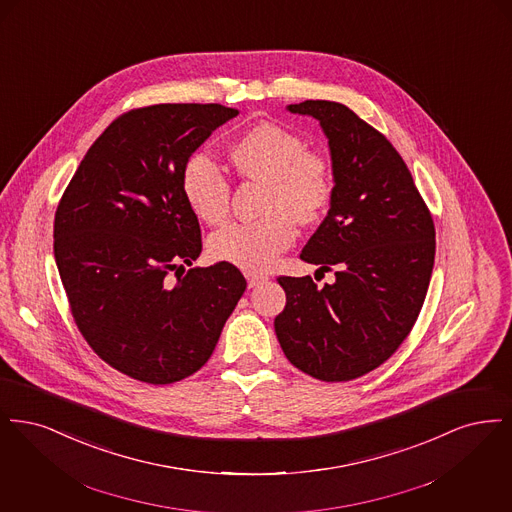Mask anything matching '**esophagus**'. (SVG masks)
<instances>
[{
    "mask_svg": "<svg viewBox=\"0 0 512 512\" xmlns=\"http://www.w3.org/2000/svg\"><path fill=\"white\" fill-rule=\"evenodd\" d=\"M245 278H247V286H249V288H257L259 284L267 282V276H263V274H255V272H247V274H245Z\"/></svg>",
    "mask_w": 512,
    "mask_h": 512,
    "instance_id": "1",
    "label": "esophagus"
}]
</instances>
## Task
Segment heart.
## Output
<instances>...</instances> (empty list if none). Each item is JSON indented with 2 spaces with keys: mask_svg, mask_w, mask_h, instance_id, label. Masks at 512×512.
<instances>
[{
  "mask_svg": "<svg viewBox=\"0 0 512 512\" xmlns=\"http://www.w3.org/2000/svg\"><path fill=\"white\" fill-rule=\"evenodd\" d=\"M240 174L267 180L263 219L230 222L209 238L213 259L265 272L297 238V219L311 222L328 207L334 176L328 161L309 151L303 138L276 122H259L230 147ZM182 194L197 219L219 224L230 209V178L205 151L192 153L182 167Z\"/></svg>",
  "mask_w": 512,
  "mask_h": 512,
  "instance_id": "1",
  "label": "heart"
}]
</instances>
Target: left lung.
I'll use <instances>...</instances> for the list:
<instances>
[{
	"instance_id": "1",
	"label": "left lung",
	"mask_w": 512,
	"mask_h": 512,
	"mask_svg": "<svg viewBox=\"0 0 512 512\" xmlns=\"http://www.w3.org/2000/svg\"><path fill=\"white\" fill-rule=\"evenodd\" d=\"M288 111L315 117L328 138L334 192L301 259L336 267V282L318 290L311 276H280L286 307L274 330L293 366L322 382H347L386 363L413 330L436 228L382 132L336 101L307 99Z\"/></svg>"
}]
</instances>
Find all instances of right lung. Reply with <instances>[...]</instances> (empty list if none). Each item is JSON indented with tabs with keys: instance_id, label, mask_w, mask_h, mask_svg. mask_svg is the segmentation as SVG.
<instances>
[{
	"instance_id": "right-lung-1",
	"label": "right lung",
	"mask_w": 512,
	"mask_h": 512,
	"mask_svg": "<svg viewBox=\"0 0 512 512\" xmlns=\"http://www.w3.org/2000/svg\"><path fill=\"white\" fill-rule=\"evenodd\" d=\"M236 115L220 103L124 113L88 149L57 205L53 253L74 322L99 359L134 380L192 376L244 295V274L222 261L168 278L201 253L182 167Z\"/></svg>"
}]
</instances>
